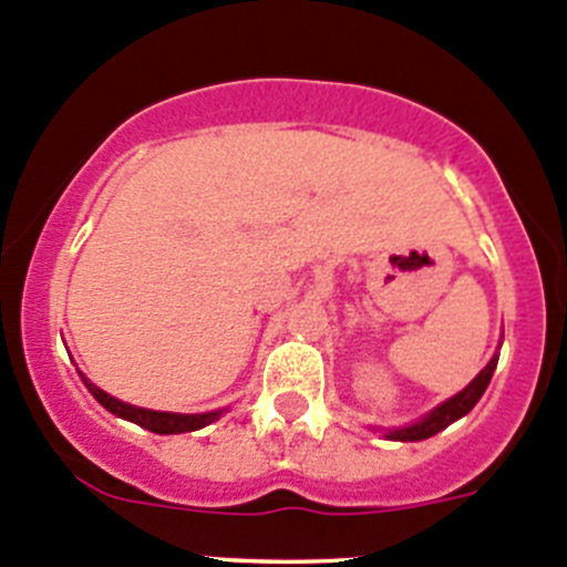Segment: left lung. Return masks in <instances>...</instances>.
<instances>
[{
	"label": "left lung",
	"instance_id": "8db88e82",
	"mask_svg": "<svg viewBox=\"0 0 567 567\" xmlns=\"http://www.w3.org/2000/svg\"><path fill=\"white\" fill-rule=\"evenodd\" d=\"M496 362H498V357H493V360L482 368L480 377H476L474 382L463 390V393H457L454 399H449L446 404L437 406V410L430 412V415L423 417V421L412 423V426H404V430L388 432L390 441H404V443L406 441H426V437H432V435H437L441 430H446L449 423H454L457 417L468 415V412L476 406V401L482 399V393L487 390V384H491L493 371H496Z\"/></svg>",
	"mask_w": 567,
	"mask_h": 567
}]
</instances>
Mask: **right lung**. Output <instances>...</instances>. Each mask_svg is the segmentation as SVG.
<instances>
[{
	"label": "right lung",
	"mask_w": 567,
	"mask_h": 567,
	"mask_svg": "<svg viewBox=\"0 0 567 567\" xmlns=\"http://www.w3.org/2000/svg\"><path fill=\"white\" fill-rule=\"evenodd\" d=\"M85 388L91 390L93 399H96L104 410H110L113 415H118V417H126V421L137 423V426H144V430L157 432V435H179V432L202 430V426H207V423H213L218 415H221V412H205V415H179V412L144 410V406H132V404H124V401L113 399V395H107L104 390H99L96 384H91L87 379H85Z\"/></svg>",
	"instance_id": "obj_1"
}]
</instances>
